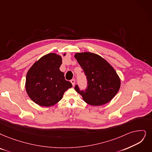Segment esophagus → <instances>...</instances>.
Wrapping results in <instances>:
<instances>
[{
  "mask_svg": "<svg viewBox=\"0 0 152 152\" xmlns=\"http://www.w3.org/2000/svg\"><path fill=\"white\" fill-rule=\"evenodd\" d=\"M70 82H71V83H72V86H75V79H72V80H70Z\"/></svg>",
  "mask_w": 152,
  "mask_h": 152,
  "instance_id": "1",
  "label": "esophagus"
}]
</instances>
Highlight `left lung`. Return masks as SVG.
Segmentation results:
<instances>
[{
    "label": "left lung",
    "mask_w": 152,
    "mask_h": 152,
    "mask_svg": "<svg viewBox=\"0 0 152 152\" xmlns=\"http://www.w3.org/2000/svg\"><path fill=\"white\" fill-rule=\"evenodd\" d=\"M75 58L87 77L88 85L86 90H80L77 85L75 90L89 105L100 106L110 102L120 87V79L112 65L91 52L77 53Z\"/></svg>",
    "instance_id": "8db88e82"
}]
</instances>
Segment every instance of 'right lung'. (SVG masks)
<instances>
[{"instance_id": "add662e5", "label": "right lung", "mask_w": 152, "mask_h": 152, "mask_svg": "<svg viewBox=\"0 0 152 152\" xmlns=\"http://www.w3.org/2000/svg\"><path fill=\"white\" fill-rule=\"evenodd\" d=\"M62 61L61 56L50 53L35 62L28 70L26 89L35 104L42 107L55 105L62 99L65 91L72 87L59 69Z\"/></svg>"}]
</instances>
